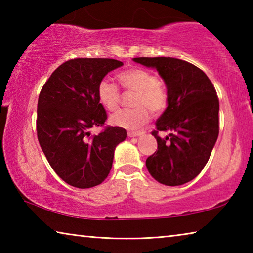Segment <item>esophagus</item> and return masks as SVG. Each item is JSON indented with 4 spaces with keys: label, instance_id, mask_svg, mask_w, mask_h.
<instances>
[{
    "label": "esophagus",
    "instance_id": "obj_1",
    "mask_svg": "<svg viewBox=\"0 0 253 253\" xmlns=\"http://www.w3.org/2000/svg\"><path fill=\"white\" fill-rule=\"evenodd\" d=\"M127 135L128 137H138L140 135H143V131H128Z\"/></svg>",
    "mask_w": 253,
    "mask_h": 253
}]
</instances>
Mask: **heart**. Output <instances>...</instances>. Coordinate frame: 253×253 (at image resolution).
I'll return each mask as SVG.
<instances>
[{
	"mask_svg": "<svg viewBox=\"0 0 253 253\" xmlns=\"http://www.w3.org/2000/svg\"><path fill=\"white\" fill-rule=\"evenodd\" d=\"M118 80L127 90L136 92L132 105L134 109L119 110L110 116L113 125L137 129L146 124L152 114L158 115L168 106V92L157 83V78L152 72L140 68L123 71L118 75ZM98 98L108 110H116L121 102V92L115 84L108 80H101L98 84Z\"/></svg>",
	"mask_w": 253,
	"mask_h": 253,
	"instance_id": "heart-1",
	"label": "heart"
}]
</instances>
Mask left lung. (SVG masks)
Segmentation results:
<instances>
[{
    "label": "left lung",
    "instance_id": "left-lung-1",
    "mask_svg": "<svg viewBox=\"0 0 253 253\" xmlns=\"http://www.w3.org/2000/svg\"><path fill=\"white\" fill-rule=\"evenodd\" d=\"M158 71L168 89V107L152 132L157 151L146 160L149 174L168 186L192 181L207 165L219 136V99L208 76L192 63L169 57L134 58ZM158 131H169L161 139Z\"/></svg>",
    "mask_w": 253,
    "mask_h": 253
}]
</instances>
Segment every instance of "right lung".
Returning a JSON list of instances; mask_svg holds the SVG:
<instances>
[{
  "instance_id": "add662e5",
  "label": "right lung",
  "mask_w": 253,
  "mask_h": 253,
  "mask_svg": "<svg viewBox=\"0 0 253 253\" xmlns=\"http://www.w3.org/2000/svg\"><path fill=\"white\" fill-rule=\"evenodd\" d=\"M123 65L115 59H71L52 72L40 92L38 139L51 168L71 186L89 188L104 182L115 148L126 139V130L117 126L90 136V128L107 119L98 84Z\"/></svg>"
}]
</instances>
